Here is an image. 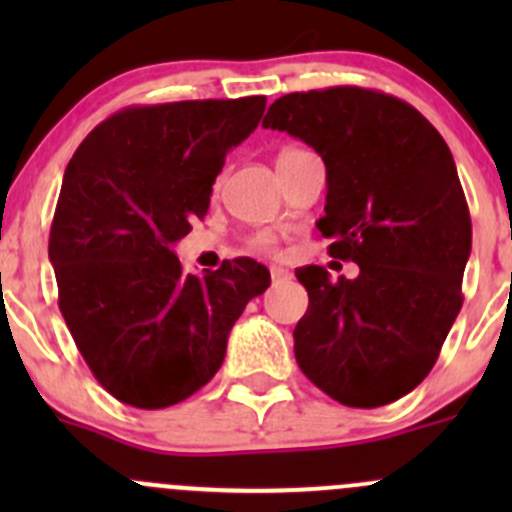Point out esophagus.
<instances>
[{"instance_id": "obj_1", "label": "esophagus", "mask_w": 512, "mask_h": 512, "mask_svg": "<svg viewBox=\"0 0 512 512\" xmlns=\"http://www.w3.org/2000/svg\"><path fill=\"white\" fill-rule=\"evenodd\" d=\"M270 275H272V282H275V285H277V282H285V280H289V277H292V275H289V272L285 270V267H272Z\"/></svg>"}]
</instances>
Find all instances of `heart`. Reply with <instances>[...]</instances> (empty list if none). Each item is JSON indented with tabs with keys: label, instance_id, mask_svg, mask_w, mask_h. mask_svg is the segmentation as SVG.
<instances>
[{
	"label": "heart",
	"instance_id": "obj_1",
	"mask_svg": "<svg viewBox=\"0 0 512 512\" xmlns=\"http://www.w3.org/2000/svg\"><path fill=\"white\" fill-rule=\"evenodd\" d=\"M294 153H302V151H297V148H287V151H282L280 153V158H285V156H294ZM252 245H255V250H260V252H277V237L272 235V232H257L255 237H252Z\"/></svg>",
	"mask_w": 512,
	"mask_h": 512
}]
</instances>
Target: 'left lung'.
<instances>
[{"mask_svg": "<svg viewBox=\"0 0 512 512\" xmlns=\"http://www.w3.org/2000/svg\"><path fill=\"white\" fill-rule=\"evenodd\" d=\"M262 126L322 156L317 227L329 255L359 265L354 280L294 270L309 294L299 369L344 406L391 404L426 379L463 304L471 215L451 151L411 103L359 86L277 98Z\"/></svg>", "mask_w": 512, "mask_h": 512, "instance_id": "obj_1", "label": "left lung"}]
</instances>
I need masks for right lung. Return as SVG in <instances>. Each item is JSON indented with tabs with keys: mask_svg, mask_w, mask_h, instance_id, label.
<instances>
[{
	"mask_svg": "<svg viewBox=\"0 0 512 512\" xmlns=\"http://www.w3.org/2000/svg\"><path fill=\"white\" fill-rule=\"evenodd\" d=\"M265 96L128 106L69 160L49 235L59 309L96 381L136 409L203 389L232 324L270 272L250 257L185 275L173 245L210 193L230 148L265 113Z\"/></svg>",
	"mask_w": 512,
	"mask_h": 512,
	"instance_id": "obj_1",
	"label": "right lung"
}]
</instances>
